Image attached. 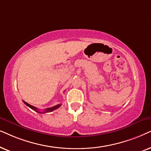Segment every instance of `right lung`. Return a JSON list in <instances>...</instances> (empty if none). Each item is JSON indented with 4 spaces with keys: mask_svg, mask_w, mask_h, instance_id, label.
<instances>
[{
    "mask_svg": "<svg viewBox=\"0 0 151 151\" xmlns=\"http://www.w3.org/2000/svg\"><path fill=\"white\" fill-rule=\"evenodd\" d=\"M23 103L25 104V105H27L28 107H29L30 108H32V110H35V111H36V112H39V113H45V112H52V111H53V110H56V109H57V108H59L60 106H61V104H58V105H57V106H53V107H52V108H46V109H45L44 110V111H43V112H40L39 110H38V108H36V107H35V106H32V105H30V104H27V102H25V101H23Z\"/></svg>",
    "mask_w": 151,
    "mask_h": 151,
    "instance_id": "right-lung-1",
    "label": "right lung"
}]
</instances>
